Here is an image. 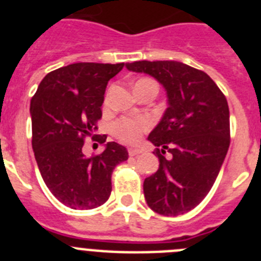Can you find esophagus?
Here are the masks:
<instances>
[{
    "label": "esophagus",
    "mask_w": 261,
    "mask_h": 261,
    "mask_svg": "<svg viewBox=\"0 0 261 261\" xmlns=\"http://www.w3.org/2000/svg\"><path fill=\"white\" fill-rule=\"evenodd\" d=\"M129 155L130 156H135V155H138V154L142 153V149H136V147H130L128 150Z\"/></svg>",
    "instance_id": "obj_1"
}]
</instances>
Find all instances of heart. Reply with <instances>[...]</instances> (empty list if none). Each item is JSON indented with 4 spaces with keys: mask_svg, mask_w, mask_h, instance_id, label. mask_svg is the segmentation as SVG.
Returning a JSON list of instances; mask_svg holds the SVG:
<instances>
[{
    "mask_svg": "<svg viewBox=\"0 0 261 261\" xmlns=\"http://www.w3.org/2000/svg\"><path fill=\"white\" fill-rule=\"evenodd\" d=\"M151 81V80H140ZM150 126V121L147 119H121L114 125L115 135L126 142L137 141L141 133Z\"/></svg>",
    "mask_w": 261,
    "mask_h": 261,
    "instance_id": "heart-1",
    "label": "heart"
}]
</instances>
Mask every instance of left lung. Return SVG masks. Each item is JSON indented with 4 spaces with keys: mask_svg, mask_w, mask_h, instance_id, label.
<instances>
[{
    "mask_svg": "<svg viewBox=\"0 0 261 261\" xmlns=\"http://www.w3.org/2000/svg\"><path fill=\"white\" fill-rule=\"evenodd\" d=\"M126 69L155 78L167 108L147 140L159 168L144 181L147 205L162 216H179L204 200L230 145L229 106L206 73L179 61H136ZM170 152L166 159L163 154Z\"/></svg>",
    "mask_w": 261,
    "mask_h": 261,
    "instance_id": "left-lung-1",
    "label": "left lung"
}]
</instances>
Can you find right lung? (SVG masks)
Returning <instances> with one entry per match:
<instances>
[{"label": "right lung", "mask_w": 261, "mask_h": 261, "mask_svg": "<svg viewBox=\"0 0 261 261\" xmlns=\"http://www.w3.org/2000/svg\"><path fill=\"white\" fill-rule=\"evenodd\" d=\"M121 64L77 62L50 71L31 99L32 149L39 171L59 201L71 209H94L111 195V175L128 159L123 145L107 142L102 154L87 158L86 137L105 144L107 136L94 135L102 117L108 81Z\"/></svg>", "instance_id": "right-lung-1"}]
</instances>
